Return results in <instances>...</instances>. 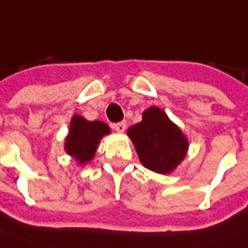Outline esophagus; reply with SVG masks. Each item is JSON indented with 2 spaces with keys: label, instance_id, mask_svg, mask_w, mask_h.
Instances as JSON below:
<instances>
[{
  "label": "esophagus",
  "instance_id": "obj_1",
  "mask_svg": "<svg viewBox=\"0 0 248 248\" xmlns=\"http://www.w3.org/2000/svg\"><path fill=\"white\" fill-rule=\"evenodd\" d=\"M114 130L118 131V133H124L126 130V122H118V124H112Z\"/></svg>",
  "mask_w": 248,
  "mask_h": 248
}]
</instances>
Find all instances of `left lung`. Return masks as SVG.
<instances>
[{"label": "left lung", "instance_id": "8db88e82", "mask_svg": "<svg viewBox=\"0 0 248 248\" xmlns=\"http://www.w3.org/2000/svg\"><path fill=\"white\" fill-rule=\"evenodd\" d=\"M136 146L141 164L153 172H172L185 160L188 140L181 127L159 107H149L142 112V121L127 129Z\"/></svg>", "mask_w": 248, "mask_h": 248}]
</instances>
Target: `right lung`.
Here are the masks:
<instances>
[{"mask_svg":"<svg viewBox=\"0 0 248 248\" xmlns=\"http://www.w3.org/2000/svg\"><path fill=\"white\" fill-rule=\"evenodd\" d=\"M110 133L108 124L102 121H88L76 114L70 119L63 149L77 161L78 166L88 164L95 157L100 140Z\"/></svg>","mask_w":248,"mask_h":248,"instance_id":"right-lung-1","label":"right lung"}]
</instances>
